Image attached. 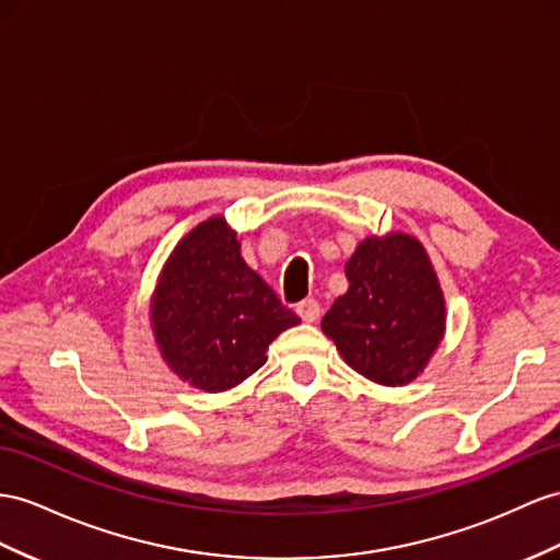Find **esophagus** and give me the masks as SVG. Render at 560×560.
<instances>
[{"label":"esophagus","mask_w":560,"mask_h":560,"mask_svg":"<svg viewBox=\"0 0 560 560\" xmlns=\"http://www.w3.org/2000/svg\"><path fill=\"white\" fill-rule=\"evenodd\" d=\"M295 312L300 314V319H303V322H317L322 307H319V303L314 298H305V300H300V303L295 305Z\"/></svg>","instance_id":"34e87169"}]
</instances>
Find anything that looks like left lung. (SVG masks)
Wrapping results in <instances>:
<instances>
[{"label":"left lung","mask_w":560,"mask_h":560,"mask_svg":"<svg viewBox=\"0 0 560 560\" xmlns=\"http://www.w3.org/2000/svg\"><path fill=\"white\" fill-rule=\"evenodd\" d=\"M350 289L324 314V334L357 374L381 385L417 378L444 334L438 277L417 238L362 241L346 265Z\"/></svg>","instance_id":"8db88e82"}]
</instances>
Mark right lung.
Returning <instances> with one entry per match:
<instances>
[{
	"mask_svg": "<svg viewBox=\"0 0 560 560\" xmlns=\"http://www.w3.org/2000/svg\"><path fill=\"white\" fill-rule=\"evenodd\" d=\"M155 342L184 381L222 393L267 362V348L300 322L243 262L222 218L198 224L163 269L151 307Z\"/></svg>",
	"mask_w": 560,
	"mask_h": 560,
	"instance_id": "1",
	"label": "right lung"
}]
</instances>
